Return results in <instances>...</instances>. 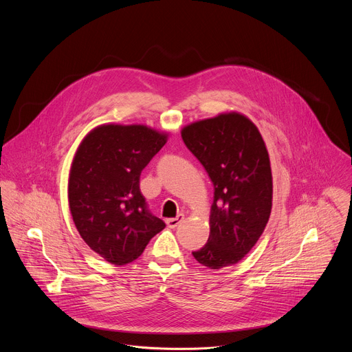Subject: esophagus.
I'll list each match as a JSON object with an SVG mask.
<instances>
[{
	"instance_id": "34e87169",
	"label": "esophagus",
	"mask_w": 352,
	"mask_h": 352,
	"mask_svg": "<svg viewBox=\"0 0 352 352\" xmlns=\"http://www.w3.org/2000/svg\"><path fill=\"white\" fill-rule=\"evenodd\" d=\"M184 219H185V216H184V214H178L177 217L168 219V220H167V226H168L170 228H175L179 223H182V221H184Z\"/></svg>"
}]
</instances>
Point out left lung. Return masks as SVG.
<instances>
[{
  "mask_svg": "<svg viewBox=\"0 0 352 352\" xmlns=\"http://www.w3.org/2000/svg\"><path fill=\"white\" fill-rule=\"evenodd\" d=\"M181 136L213 182L210 235L193 258L212 270L245 258L265 231L272 213L273 177L258 126L236 111L195 121Z\"/></svg>",
  "mask_w": 352,
  "mask_h": 352,
  "instance_id": "obj_1",
  "label": "left lung"
}]
</instances>
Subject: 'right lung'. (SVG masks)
<instances>
[{"label": "right lung", "instance_id": "1", "mask_svg": "<svg viewBox=\"0 0 352 352\" xmlns=\"http://www.w3.org/2000/svg\"><path fill=\"white\" fill-rule=\"evenodd\" d=\"M168 135L142 124H103L78 146L68 179L69 210L82 239L111 265L138 259L166 227L146 209L139 178Z\"/></svg>", "mask_w": 352, "mask_h": 352}]
</instances>
